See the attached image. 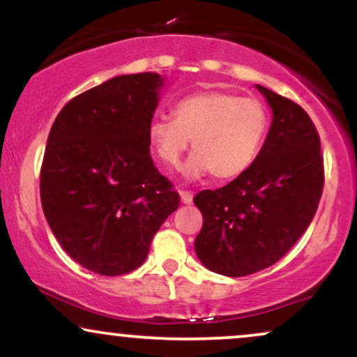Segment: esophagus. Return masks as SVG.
I'll return each instance as SVG.
<instances>
[{"mask_svg": "<svg viewBox=\"0 0 357 357\" xmlns=\"http://www.w3.org/2000/svg\"><path fill=\"white\" fill-rule=\"evenodd\" d=\"M179 196H181V203H184V204H191L192 203V192L179 191Z\"/></svg>", "mask_w": 357, "mask_h": 357, "instance_id": "34e87169", "label": "esophagus"}]
</instances>
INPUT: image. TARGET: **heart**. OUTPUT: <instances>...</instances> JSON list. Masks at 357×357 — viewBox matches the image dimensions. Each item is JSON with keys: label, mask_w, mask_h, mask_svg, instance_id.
Returning <instances> with one entry per match:
<instances>
[{"label": "heart", "mask_w": 357, "mask_h": 357, "mask_svg": "<svg viewBox=\"0 0 357 357\" xmlns=\"http://www.w3.org/2000/svg\"><path fill=\"white\" fill-rule=\"evenodd\" d=\"M267 109L260 100L223 90H204L183 97L173 119L158 117L147 127V141L166 169H178L192 141L188 179L213 173L228 181L247 173L264 144Z\"/></svg>", "instance_id": "heart-1"}]
</instances>
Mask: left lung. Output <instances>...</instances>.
<instances>
[{
  "instance_id": "left-lung-1",
  "label": "left lung",
  "mask_w": 357,
  "mask_h": 357,
  "mask_svg": "<svg viewBox=\"0 0 357 357\" xmlns=\"http://www.w3.org/2000/svg\"><path fill=\"white\" fill-rule=\"evenodd\" d=\"M272 109V124L247 173L195 196L203 228L199 261L227 277L260 272L280 260L312 221L324 188L321 139L307 112L255 85Z\"/></svg>"
}]
</instances>
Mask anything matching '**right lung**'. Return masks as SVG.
Returning <instances> with one entry per match:
<instances>
[{"label":"right lung","mask_w":357,"mask_h":357,"mask_svg":"<svg viewBox=\"0 0 357 357\" xmlns=\"http://www.w3.org/2000/svg\"><path fill=\"white\" fill-rule=\"evenodd\" d=\"M166 79L117 75L60 110L48 134L40 195L61 248L100 275L144 264L179 195L149 155L147 127Z\"/></svg>","instance_id":"add662e5"}]
</instances>
